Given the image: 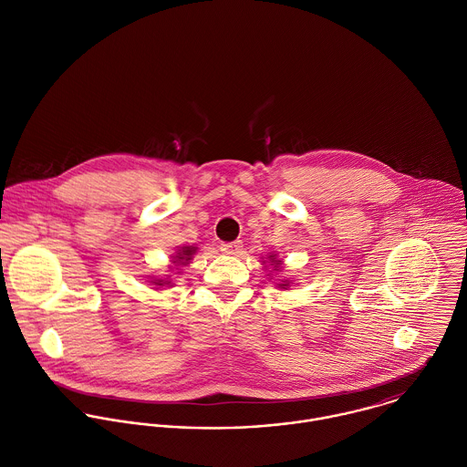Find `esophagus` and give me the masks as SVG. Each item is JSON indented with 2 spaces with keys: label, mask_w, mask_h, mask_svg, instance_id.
<instances>
[{
  "label": "esophagus",
  "mask_w": 467,
  "mask_h": 467,
  "mask_svg": "<svg viewBox=\"0 0 467 467\" xmlns=\"http://www.w3.org/2000/svg\"><path fill=\"white\" fill-rule=\"evenodd\" d=\"M221 252L226 255H239L243 252V241H232V243H223Z\"/></svg>",
  "instance_id": "34e87169"
}]
</instances>
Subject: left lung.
Masks as SVG:
<instances>
[{"label": "left lung", "instance_id": "1", "mask_svg": "<svg viewBox=\"0 0 467 467\" xmlns=\"http://www.w3.org/2000/svg\"><path fill=\"white\" fill-rule=\"evenodd\" d=\"M270 257H274V255H270ZM275 265H279V263H275ZM277 268V266H275ZM279 286H288V285H279Z\"/></svg>", "mask_w": 467, "mask_h": 467}]
</instances>
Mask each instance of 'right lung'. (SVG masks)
<instances>
[{"label":"right lung","mask_w":467,"mask_h":467,"mask_svg":"<svg viewBox=\"0 0 467 467\" xmlns=\"http://www.w3.org/2000/svg\"><path fill=\"white\" fill-rule=\"evenodd\" d=\"M193 252H195V248L193 246H184L175 257L179 259V261H175V263H181V265H184L186 261H190L192 259V255H193ZM168 281H162V279H157L154 281V285H159V286H162V285H166Z\"/></svg>","instance_id":"right-lung-1"}]
</instances>
